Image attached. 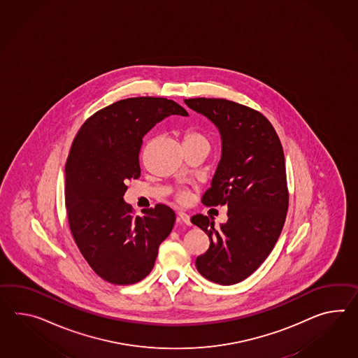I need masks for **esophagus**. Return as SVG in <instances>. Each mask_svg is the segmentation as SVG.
<instances>
[{"mask_svg": "<svg viewBox=\"0 0 358 358\" xmlns=\"http://www.w3.org/2000/svg\"><path fill=\"white\" fill-rule=\"evenodd\" d=\"M177 216H178V221H181L183 224H186V225H192V222H190V216L186 213V212H178L177 213Z\"/></svg>", "mask_w": 358, "mask_h": 358, "instance_id": "1", "label": "esophagus"}]
</instances>
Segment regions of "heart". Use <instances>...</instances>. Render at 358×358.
Masks as SVG:
<instances>
[{
  "instance_id": "obj_1",
  "label": "heart",
  "mask_w": 358,
  "mask_h": 358,
  "mask_svg": "<svg viewBox=\"0 0 358 358\" xmlns=\"http://www.w3.org/2000/svg\"><path fill=\"white\" fill-rule=\"evenodd\" d=\"M190 143H210L207 137L203 136L201 133L196 131H186L183 134V145H190ZM178 199L185 201L186 199V194L183 192H178Z\"/></svg>"
}]
</instances>
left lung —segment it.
Instances as JSON below:
<instances>
[{"label": "left lung", "mask_w": 358, "mask_h": 358, "mask_svg": "<svg viewBox=\"0 0 358 358\" xmlns=\"http://www.w3.org/2000/svg\"><path fill=\"white\" fill-rule=\"evenodd\" d=\"M185 103L215 122L222 155L201 203L227 206V221L215 227L203 215L192 222L210 236V248L196 257V269L218 285L251 275L269 256L288 210L283 148L271 122L251 107L221 98H190Z\"/></svg>", "instance_id": "8db88e82"}]
</instances>
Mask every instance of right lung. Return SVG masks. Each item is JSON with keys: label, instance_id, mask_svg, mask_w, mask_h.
I'll return each instance as SVG.
<instances>
[{"label": "right lung", "instance_id": "add662e5", "mask_svg": "<svg viewBox=\"0 0 358 358\" xmlns=\"http://www.w3.org/2000/svg\"><path fill=\"white\" fill-rule=\"evenodd\" d=\"M169 115L187 111L166 98H127L92 115L72 142L64 189L71 234L89 266L110 283L148 277L175 225L166 204L136 216L122 199L127 182L140 178L142 137Z\"/></svg>", "mask_w": 358, "mask_h": 358}]
</instances>
